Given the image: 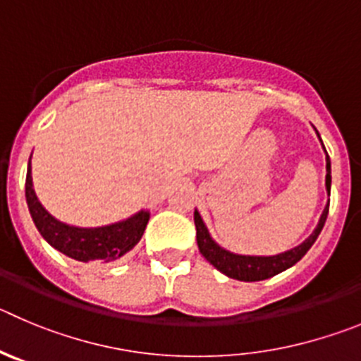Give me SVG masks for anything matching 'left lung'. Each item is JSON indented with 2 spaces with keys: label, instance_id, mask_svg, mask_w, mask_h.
Returning a JSON list of instances; mask_svg holds the SVG:
<instances>
[{
  "label": "left lung",
  "instance_id": "obj_1",
  "mask_svg": "<svg viewBox=\"0 0 361 361\" xmlns=\"http://www.w3.org/2000/svg\"><path fill=\"white\" fill-rule=\"evenodd\" d=\"M320 143H322V140H320ZM324 150H326V148H324ZM326 171V190L327 193H329V191H331V161H329V155L327 154ZM327 213H329V204H327L326 209H324L317 229L310 234L308 240H304L299 247H295V249L286 250V252L277 254V256H240V254H233L229 252V250L221 249L216 241L209 236V231H207L206 224L202 221L198 211H195V227H197L198 250H200V254L213 264L214 269L220 270L221 274H226L227 277H233V279L238 281H247V283L269 279V277H274L276 274L293 267L304 254L312 249V245L315 243L317 238H319L320 231H322L324 224H326Z\"/></svg>",
  "mask_w": 361,
  "mask_h": 361
}]
</instances>
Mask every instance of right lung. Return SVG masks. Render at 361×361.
<instances>
[{"mask_svg":"<svg viewBox=\"0 0 361 361\" xmlns=\"http://www.w3.org/2000/svg\"><path fill=\"white\" fill-rule=\"evenodd\" d=\"M25 191L30 214H32V220H34L41 236L59 252L66 254L73 259L84 261V263L92 259L104 261V263L120 259L123 254L134 249L135 243L141 240L145 229H147L148 218H150L147 211H140L134 216L112 224V226L94 227V229L66 226L57 218H53L39 202L37 195L34 191V184H32L30 161Z\"/></svg>","mask_w":361,"mask_h":361,"instance_id":"1","label":"right lung"}]
</instances>
